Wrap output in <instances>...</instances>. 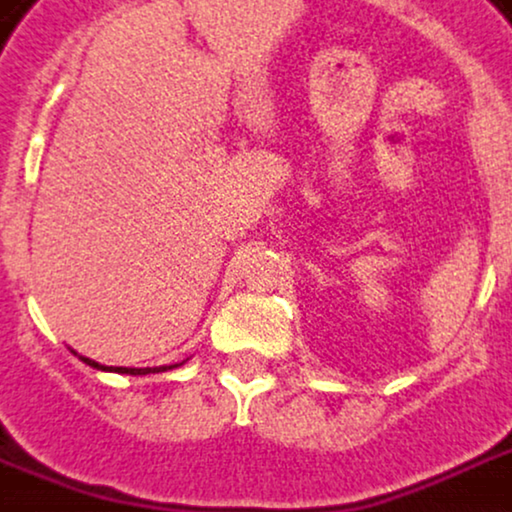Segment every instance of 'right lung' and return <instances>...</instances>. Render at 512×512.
<instances>
[{"mask_svg":"<svg viewBox=\"0 0 512 512\" xmlns=\"http://www.w3.org/2000/svg\"><path fill=\"white\" fill-rule=\"evenodd\" d=\"M84 363L95 366V369H104L101 363H95V360L89 358H84ZM163 369H168V366H160V369H126V366H115V372H120V375H146V372H163Z\"/></svg>","mask_w":512,"mask_h":512,"instance_id":"right-lung-1","label":"right lung"}]
</instances>
